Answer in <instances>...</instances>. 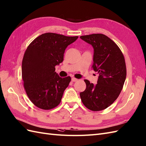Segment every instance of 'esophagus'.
<instances>
[{"mask_svg":"<svg viewBox=\"0 0 146 146\" xmlns=\"http://www.w3.org/2000/svg\"><path fill=\"white\" fill-rule=\"evenodd\" d=\"M72 81L73 82H76L78 81V79H76V78H72Z\"/></svg>","mask_w":146,"mask_h":146,"instance_id":"esophagus-1","label":"esophagus"}]
</instances>
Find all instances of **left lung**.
Wrapping results in <instances>:
<instances>
[{"label": "left lung", "instance_id": "left-lung-1", "mask_svg": "<svg viewBox=\"0 0 146 146\" xmlns=\"http://www.w3.org/2000/svg\"><path fill=\"white\" fill-rule=\"evenodd\" d=\"M80 38L94 48L92 67L99 74L96 84L84 80L86 88L80 92L81 99L88 109L102 110L113 103L122 90L126 76L124 56L117 45L106 35L92 34Z\"/></svg>", "mask_w": 146, "mask_h": 146}]
</instances>
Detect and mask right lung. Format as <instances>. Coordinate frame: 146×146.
Wrapping results in <instances>:
<instances>
[{"instance_id":"add662e5","label":"right lung","mask_w":146,"mask_h":146,"mask_svg":"<svg viewBox=\"0 0 146 146\" xmlns=\"http://www.w3.org/2000/svg\"><path fill=\"white\" fill-rule=\"evenodd\" d=\"M78 36L47 33L29 45L22 61V79L27 96L38 108L49 110L60 103L71 78H61L55 66L63 61L65 50Z\"/></svg>"}]
</instances>
